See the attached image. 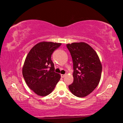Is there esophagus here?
Here are the masks:
<instances>
[{
    "label": "esophagus",
    "mask_w": 123,
    "mask_h": 123,
    "mask_svg": "<svg viewBox=\"0 0 123 123\" xmlns=\"http://www.w3.org/2000/svg\"><path fill=\"white\" fill-rule=\"evenodd\" d=\"M66 76V74H61V78H64V77H65Z\"/></svg>",
    "instance_id": "esophagus-1"
}]
</instances>
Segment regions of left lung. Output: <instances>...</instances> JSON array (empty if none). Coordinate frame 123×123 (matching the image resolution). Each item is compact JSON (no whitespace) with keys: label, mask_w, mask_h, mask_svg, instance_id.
<instances>
[{"label":"left lung","mask_w":123,"mask_h":123,"mask_svg":"<svg viewBox=\"0 0 123 123\" xmlns=\"http://www.w3.org/2000/svg\"><path fill=\"white\" fill-rule=\"evenodd\" d=\"M73 62V82L69 85L73 94L86 97L98 86L101 76L102 65L94 49L85 42L67 44Z\"/></svg>","instance_id":"8db88e82"}]
</instances>
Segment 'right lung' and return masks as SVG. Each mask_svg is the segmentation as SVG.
Listing matches in <instances>:
<instances>
[{"mask_svg": "<svg viewBox=\"0 0 123 123\" xmlns=\"http://www.w3.org/2000/svg\"><path fill=\"white\" fill-rule=\"evenodd\" d=\"M61 43L41 42L30 50L25 60L22 74L27 85L39 96H47L54 90L61 75L54 72L51 59Z\"/></svg>", "mask_w": 123, "mask_h": 123, "instance_id": "right-lung-1", "label": "right lung"}]
</instances>
